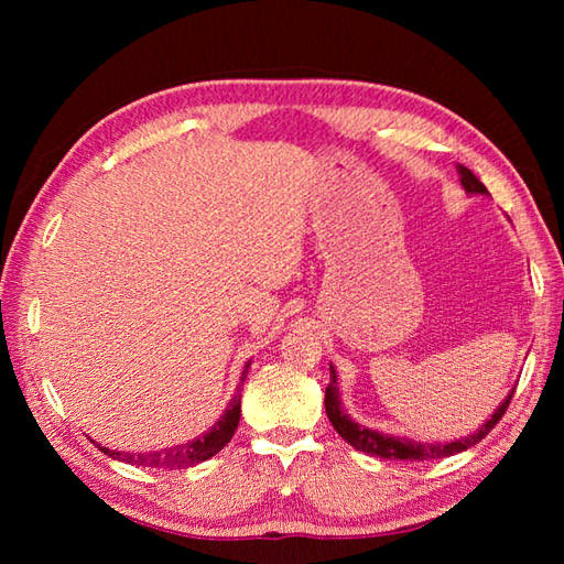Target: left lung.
I'll return each mask as SVG.
<instances>
[{
	"label": "left lung",
	"mask_w": 564,
	"mask_h": 564,
	"mask_svg": "<svg viewBox=\"0 0 564 564\" xmlns=\"http://www.w3.org/2000/svg\"><path fill=\"white\" fill-rule=\"evenodd\" d=\"M455 170H458L460 184L467 194H487L485 184L470 170H467V166L458 164ZM511 398H513V392L497 406L492 419H489L487 424H482L480 431H475L473 436H465V438L451 441V443H419V441H410V438L378 434V431L358 426L354 419H349V414L341 410L339 388H337V370L329 366V386L325 390V410H327L332 426L337 429V434L346 443H351L356 451H364L368 455H380V458H394V460H431V458H448V455L467 451L470 446H475V443H480L489 434V431L499 424V419L505 416V412L509 410Z\"/></svg>",
	"instance_id": "1"
}]
</instances>
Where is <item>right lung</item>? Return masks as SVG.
<instances>
[{
  "label": "right lung",
  "instance_id": "obj_1",
  "mask_svg": "<svg viewBox=\"0 0 564 564\" xmlns=\"http://www.w3.org/2000/svg\"><path fill=\"white\" fill-rule=\"evenodd\" d=\"M251 364V361H249ZM249 364L242 370V378H239V388L237 394L230 400V406H227L225 414L215 422V426L208 431V434H203L194 441L182 443V446H174V448H164L158 453H121V451H109L99 446L106 455H111L116 460H123L130 465H142V467H170V470H178V467H191L196 463H203L213 458L215 453L223 451L227 446V441L232 438L235 429L239 424V406H242V382L247 378V370Z\"/></svg>",
  "mask_w": 564,
  "mask_h": 564
}]
</instances>
